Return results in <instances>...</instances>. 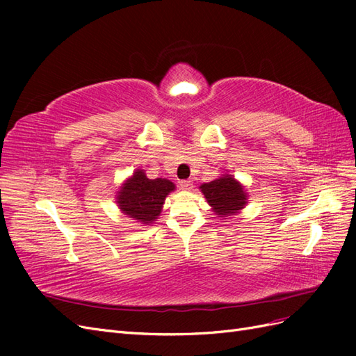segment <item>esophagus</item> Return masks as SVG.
Instances as JSON below:
<instances>
[{
    "label": "esophagus",
    "mask_w": 356,
    "mask_h": 356,
    "mask_svg": "<svg viewBox=\"0 0 356 356\" xmlns=\"http://www.w3.org/2000/svg\"><path fill=\"white\" fill-rule=\"evenodd\" d=\"M179 188L184 190V191H190L193 188L191 181H179Z\"/></svg>",
    "instance_id": "esophagus-1"
}]
</instances>
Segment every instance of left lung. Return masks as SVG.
<instances>
[{
	"mask_svg": "<svg viewBox=\"0 0 356 356\" xmlns=\"http://www.w3.org/2000/svg\"><path fill=\"white\" fill-rule=\"evenodd\" d=\"M199 190L203 193L212 212L218 215L221 220H227L233 215L241 213L250 199L242 182L227 172L211 182H204Z\"/></svg>",
	"mask_w": 356,
	"mask_h": 356,
	"instance_id": "left-lung-1",
	"label": "left lung"
}]
</instances>
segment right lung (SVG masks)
I'll use <instances>...</instances> for the list:
<instances>
[{"label": "right lung", "mask_w": 356, "mask_h": 356, "mask_svg": "<svg viewBox=\"0 0 356 356\" xmlns=\"http://www.w3.org/2000/svg\"><path fill=\"white\" fill-rule=\"evenodd\" d=\"M175 184L166 178L149 179L145 170L138 168L127 177L115 195V203L126 217L145 225L153 224L160 217L168 195Z\"/></svg>", "instance_id": "add662e5"}]
</instances>
